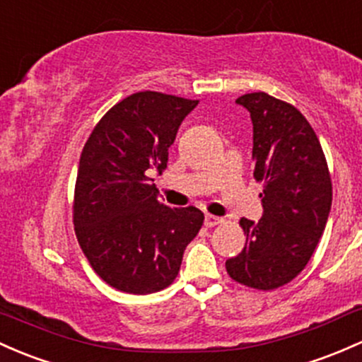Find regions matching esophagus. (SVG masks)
Instances as JSON below:
<instances>
[{"instance_id":"esophagus-1","label":"esophagus","mask_w":362,"mask_h":362,"mask_svg":"<svg viewBox=\"0 0 362 362\" xmlns=\"http://www.w3.org/2000/svg\"><path fill=\"white\" fill-rule=\"evenodd\" d=\"M219 224H223V219H221V217L211 216V214H207V216H205V226H207V228L219 226Z\"/></svg>"}]
</instances>
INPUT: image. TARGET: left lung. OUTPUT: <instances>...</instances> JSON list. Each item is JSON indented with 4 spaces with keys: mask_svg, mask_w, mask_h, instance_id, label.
Here are the masks:
<instances>
[{
    "mask_svg": "<svg viewBox=\"0 0 362 362\" xmlns=\"http://www.w3.org/2000/svg\"><path fill=\"white\" fill-rule=\"evenodd\" d=\"M236 103L254 124V177L262 182L264 216L242 217V254L226 260L240 285L269 291L297 278L316 250L332 209V176L316 133L293 105L267 93Z\"/></svg>",
    "mask_w": 362,
    "mask_h": 362,
    "instance_id": "left-lung-1",
    "label": "left lung"
}]
</instances>
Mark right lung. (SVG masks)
I'll use <instances>...</instances> for the list:
<instances>
[{
  "instance_id": "1",
  "label": "right lung",
  "mask_w": 362,
  "mask_h": 362,
  "mask_svg": "<svg viewBox=\"0 0 362 362\" xmlns=\"http://www.w3.org/2000/svg\"><path fill=\"white\" fill-rule=\"evenodd\" d=\"M198 100L158 91L127 96L89 134L74 189V229L93 271L112 288L146 295L176 279L186 245L204 224L197 207L157 198L150 174L169 160Z\"/></svg>"
}]
</instances>
